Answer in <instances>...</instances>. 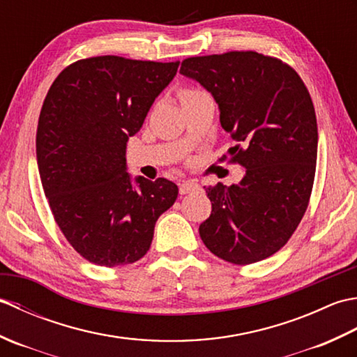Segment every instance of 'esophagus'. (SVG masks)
<instances>
[{"label": "esophagus", "mask_w": 357, "mask_h": 357, "mask_svg": "<svg viewBox=\"0 0 357 357\" xmlns=\"http://www.w3.org/2000/svg\"><path fill=\"white\" fill-rule=\"evenodd\" d=\"M199 190V184L195 183V181H184L179 185V193L181 195H187V193H195Z\"/></svg>", "instance_id": "obj_1"}]
</instances>
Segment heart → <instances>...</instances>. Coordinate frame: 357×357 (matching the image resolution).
Here are the masks:
<instances>
[{"label": "heart", "instance_id": "1", "mask_svg": "<svg viewBox=\"0 0 357 357\" xmlns=\"http://www.w3.org/2000/svg\"><path fill=\"white\" fill-rule=\"evenodd\" d=\"M201 95H206L204 92H199V90H193V89H184L183 92H181L179 98H181V102L185 101V100H192V98L196 96H201Z\"/></svg>", "mask_w": 357, "mask_h": 357}]
</instances>
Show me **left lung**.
Instances as JSON below:
<instances>
[{
    "instance_id": "8db88e82",
    "label": "left lung",
    "mask_w": 357,
    "mask_h": 357,
    "mask_svg": "<svg viewBox=\"0 0 357 357\" xmlns=\"http://www.w3.org/2000/svg\"><path fill=\"white\" fill-rule=\"evenodd\" d=\"M181 75L211 93L233 139V161L245 169L238 184L204 187L211 213L201 239L221 259L245 265L275 255L290 239L312 195L316 113L304 81L280 59L257 52L193 56Z\"/></svg>"
}]
</instances>
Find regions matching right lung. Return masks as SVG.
I'll list each match as a JSON object with an SVG mask.
<instances>
[{
    "instance_id": "add662e5",
    "label": "right lung",
    "mask_w": 357,
    "mask_h": 357,
    "mask_svg": "<svg viewBox=\"0 0 357 357\" xmlns=\"http://www.w3.org/2000/svg\"><path fill=\"white\" fill-rule=\"evenodd\" d=\"M179 63L95 56L53 81L36 130L45 198L66 239L89 262L128 265L149 252L158 218L178 198L165 178L132 179L127 141Z\"/></svg>"
}]
</instances>
